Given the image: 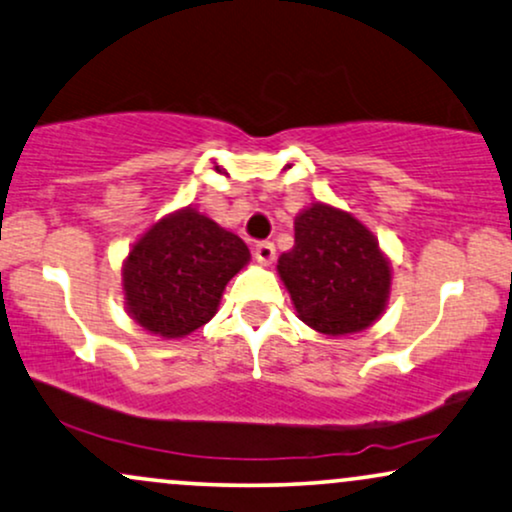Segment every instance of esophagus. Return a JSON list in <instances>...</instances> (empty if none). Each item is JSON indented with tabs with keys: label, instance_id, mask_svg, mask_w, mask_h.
Returning a JSON list of instances; mask_svg holds the SVG:
<instances>
[{
	"label": "esophagus",
	"instance_id": "obj_1",
	"mask_svg": "<svg viewBox=\"0 0 512 512\" xmlns=\"http://www.w3.org/2000/svg\"><path fill=\"white\" fill-rule=\"evenodd\" d=\"M274 257H276L274 243H269V240H262V243L255 245V260L260 264H272Z\"/></svg>",
	"mask_w": 512,
	"mask_h": 512
}]
</instances>
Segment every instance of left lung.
I'll return each mask as SVG.
<instances>
[{"mask_svg": "<svg viewBox=\"0 0 512 512\" xmlns=\"http://www.w3.org/2000/svg\"><path fill=\"white\" fill-rule=\"evenodd\" d=\"M279 274L300 319L329 336L362 331L389 298V262L372 233L319 202L295 219V245L279 257Z\"/></svg>", "mask_w": 512, "mask_h": 512, "instance_id": "1", "label": "left lung"}]
</instances>
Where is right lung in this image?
<instances>
[{
    "label": "right lung",
    "mask_w": 512,
    "mask_h": 512,
    "mask_svg": "<svg viewBox=\"0 0 512 512\" xmlns=\"http://www.w3.org/2000/svg\"><path fill=\"white\" fill-rule=\"evenodd\" d=\"M248 260V245L236 233L183 209L133 245L123 267L126 305L152 334L186 336L214 317L226 283Z\"/></svg>",
    "instance_id": "add662e5"
}]
</instances>
